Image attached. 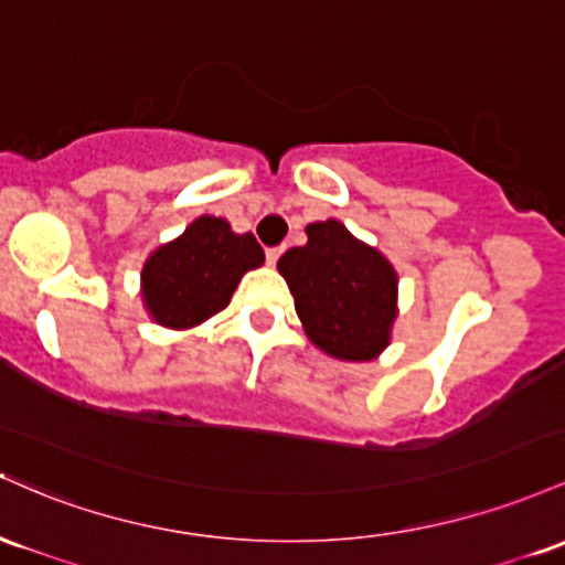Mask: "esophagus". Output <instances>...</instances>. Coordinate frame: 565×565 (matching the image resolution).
<instances>
[{
  "label": "esophagus",
  "mask_w": 565,
  "mask_h": 565,
  "mask_svg": "<svg viewBox=\"0 0 565 565\" xmlns=\"http://www.w3.org/2000/svg\"><path fill=\"white\" fill-rule=\"evenodd\" d=\"M280 256H282V248H266V264L269 266H275Z\"/></svg>",
  "instance_id": "obj_1"
}]
</instances>
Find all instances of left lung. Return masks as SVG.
I'll list each match as a JSON object with an SVG mask.
<instances>
[{"instance_id":"1","label":"left lung","mask_w":565,"mask_h":565,"mask_svg":"<svg viewBox=\"0 0 565 565\" xmlns=\"http://www.w3.org/2000/svg\"><path fill=\"white\" fill-rule=\"evenodd\" d=\"M288 282L309 341L335 360L379 358L397 317V271L341 221L307 226V245L282 253Z\"/></svg>"}]
</instances>
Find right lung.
<instances>
[{
	"instance_id": "add662e5",
	"label": "right lung",
	"mask_w": 565,
	"mask_h": 565,
	"mask_svg": "<svg viewBox=\"0 0 565 565\" xmlns=\"http://www.w3.org/2000/svg\"><path fill=\"white\" fill-rule=\"evenodd\" d=\"M262 264L264 250L250 232L237 234L230 221L200 215L181 237L146 258L143 307L164 328H194L221 312L245 271Z\"/></svg>"
}]
</instances>
